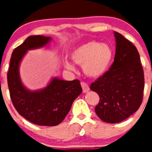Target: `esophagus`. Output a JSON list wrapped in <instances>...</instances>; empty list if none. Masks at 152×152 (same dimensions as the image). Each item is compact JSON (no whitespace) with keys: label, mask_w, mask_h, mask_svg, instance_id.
I'll return each instance as SVG.
<instances>
[{"label":"esophagus","mask_w":152,"mask_h":152,"mask_svg":"<svg viewBox=\"0 0 152 152\" xmlns=\"http://www.w3.org/2000/svg\"><path fill=\"white\" fill-rule=\"evenodd\" d=\"M81 87L83 88V92L86 93L88 92V91L90 90V88L88 86V83H86L85 82H81Z\"/></svg>","instance_id":"obj_1"}]
</instances>
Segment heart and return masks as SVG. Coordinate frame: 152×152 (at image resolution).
Segmentation results:
<instances>
[{
	"mask_svg": "<svg viewBox=\"0 0 152 152\" xmlns=\"http://www.w3.org/2000/svg\"><path fill=\"white\" fill-rule=\"evenodd\" d=\"M75 63L82 65L86 76L91 78H99L108 71L113 59V51L110 46L91 41L76 47L71 54ZM69 69H74L69 62H65Z\"/></svg>",
	"mask_w": 152,
	"mask_h": 152,
	"instance_id": "1",
	"label": "heart"
}]
</instances>
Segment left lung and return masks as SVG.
I'll list each match as a JSON object with an SVG mask.
<instances>
[{
    "mask_svg": "<svg viewBox=\"0 0 152 152\" xmlns=\"http://www.w3.org/2000/svg\"><path fill=\"white\" fill-rule=\"evenodd\" d=\"M114 61L103 76L90 86L99 95L95 113L102 121L118 123L139 109L143 101L144 70L136 46L118 32H114Z\"/></svg>",
    "mask_w": 152,
    "mask_h": 152,
    "instance_id": "8db88e82",
    "label": "left lung"
}]
</instances>
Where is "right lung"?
<instances>
[{
	"label": "right lung",
	"instance_id": "1",
	"mask_svg": "<svg viewBox=\"0 0 152 152\" xmlns=\"http://www.w3.org/2000/svg\"><path fill=\"white\" fill-rule=\"evenodd\" d=\"M50 40L43 35L29 36L13 50L7 74L13 106L20 115L35 125L55 126L64 120L72 102L82 92L79 80L65 81L53 78L46 88L30 91L22 84L19 65L27 50L42 47Z\"/></svg>",
	"mask_w": 152,
	"mask_h": 152
}]
</instances>
